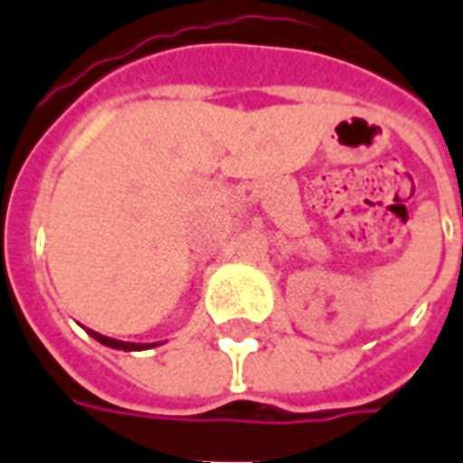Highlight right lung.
<instances>
[{
	"instance_id": "add662e5",
	"label": "right lung",
	"mask_w": 463,
	"mask_h": 463,
	"mask_svg": "<svg viewBox=\"0 0 463 463\" xmlns=\"http://www.w3.org/2000/svg\"><path fill=\"white\" fill-rule=\"evenodd\" d=\"M87 333H90L95 341H99L102 345H108V348H118V351H145V348H155V345H160V344H130V341H118V338H109V335L90 331V328H87Z\"/></svg>"
}]
</instances>
